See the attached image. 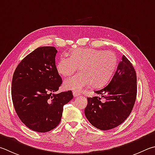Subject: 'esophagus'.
<instances>
[{
    "instance_id": "obj_1",
    "label": "esophagus",
    "mask_w": 155,
    "mask_h": 155,
    "mask_svg": "<svg viewBox=\"0 0 155 155\" xmlns=\"http://www.w3.org/2000/svg\"><path fill=\"white\" fill-rule=\"evenodd\" d=\"M73 95H74V97H78V96H80L81 94L79 93H77V92H73Z\"/></svg>"
}]
</instances>
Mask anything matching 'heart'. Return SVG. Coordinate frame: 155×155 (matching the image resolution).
Masks as SVG:
<instances>
[{"label":"heart","instance_id":"obj_1","mask_svg":"<svg viewBox=\"0 0 155 155\" xmlns=\"http://www.w3.org/2000/svg\"><path fill=\"white\" fill-rule=\"evenodd\" d=\"M117 63V56L112 51L77 48L72 51L70 58L59 59L55 67L64 77L72 75L79 68L80 73L64 82L66 89L79 92L89 85L94 88L104 85L113 74Z\"/></svg>","mask_w":155,"mask_h":155}]
</instances>
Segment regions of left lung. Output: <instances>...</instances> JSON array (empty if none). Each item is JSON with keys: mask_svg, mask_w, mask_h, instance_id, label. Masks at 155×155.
<instances>
[{"mask_svg": "<svg viewBox=\"0 0 155 155\" xmlns=\"http://www.w3.org/2000/svg\"><path fill=\"white\" fill-rule=\"evenodd\" d=\"M106 99L87 98L85 114L90 123L100 130H109L121 124L131 112L137 95V77L132 64L125 55L110 83L95 91Z\"/></svg>", "mask_w": 155, "mask_h": 155, "instance_id": "obj_1", "label": "left lung"}]
</instances>
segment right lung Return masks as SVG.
Here are the masks:
<instances>
[{"mask_svg":"<svg viewBox=\"0 0 155 155\" xmlns=\"http://www.w3.org/2000/svg\"><path fill=\"white\" fill-rule=\"evenodd\" d=\"M58 51L41 47L18 64L13 76L11 97L15 112L27 127L41 133L57 127L63 107L73 98L71 91L55 94L62 80L55 67Z\"/></svg>","mask_w":155,"mask_h":155,"instance_id":"1","label":"right lung"}]
</instances>
